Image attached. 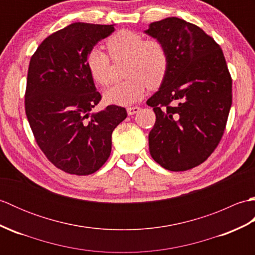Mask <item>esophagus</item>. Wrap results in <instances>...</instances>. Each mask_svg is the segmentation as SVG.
I'll list each match as a JSON object with an SVG mask.
<instances>
[{
    "label": "esophagus",
    "instance_id": "1",
    "mask_svg": "<svg viewBox=\"0 0 255 255\" xmlns=\"http://www.w3.org/2000/svg\"><path fill=\"white\" fill-rule=\"evenodd\" d=\"M140 111V107L139 106H132V107H128L127 108V113L128 115H133V114H136Z\"/></svg>",
    "mask_w": 255,
    "mask_h": 255
}]
</instances>
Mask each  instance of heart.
<instances>
[{"label": "heart", "instance_id": "1", "mask_svg": "<svg viewBox=\"0 0 255 255\" xmlns=\"http://www.w3.org/2000/svg\"><path fill=\"white\" fill-rule=\"evenodd\" d=\"M106 46L114 61L127 59L125 74L128 77L105 92L106 102L131 105L142 99L148 88L154 89L164 80L169 69V52L160 39H145L139 32L122 29L108 38ZM86 66L96 83L106 86L112 82V60L100 48H93L88 53Z\"/></svg>", "mask_w": 255, "mask_h": 255}]
</instances>
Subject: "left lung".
<instances>
[{"mask_svg":"<svg viewBox=\"0 0 255 255\" xmlns=\"http://www.w3.org/2000/svg\"><path fill=\"white\" fill-rule=\"evenodd\" d=\"M145 34L169 52L165 78L147 101L156 117L150 154L169 171L191 170L208 159L226 129L232 80L224 52L202 28L177 17L151 23Z\"/></svg>","mask_w":255,"mask_h":255,"instance_id":"8db88e82","label":"left lung"}]
</instances>
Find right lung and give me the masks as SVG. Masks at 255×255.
<instances>
[{"label":"right lung","mask_w":255,"mask_h":255,"mask_svg":"<svg viewBox=\"0 0 255 255\" xmlns=\"http://www.w3.org/2000/svg\"><path fill=\"white\" fill-rule=\"evenodd\" d=\"M114 30V25L73 23L48 36L30 59L26 116L47 159L69 174L100 170L111 155L114 129L127 117L117 105L90 114L102 96L86 57Z\"/></svg>","instance_id":"right-lung-1"}]
</instances>
